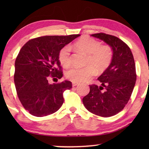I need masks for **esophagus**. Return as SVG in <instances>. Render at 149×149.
Wrapping results in <instances>:
<instances>
[{
    "instance_id": "1",
    "label": "esophagus",
    "mask_w": 149,
    "mask_h": 149,
    "mask_svg": "<svg viewBox=\"0 0 149 149\" xmlns=\"http://www.w3.org/2000/svg\"><path fill=\"white\" fill-rule=\"evenodd\" d=\"M79 82H72V86L73 87H75V86H77V85H79Z\"/></svg>"
}]
</instances>
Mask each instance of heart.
<instances>
[{
  "label": "heart",
  "instance_id": "heart-1",
  "mask_svg": "<svg viewBox=\"0 0 149 149\" xmlns=\"http://www.w3.org/2000/svg\"><path fill=\"white\" fill-rule=\"evenodd\" d=\"M74 47L86 56L85 65L86 66H72L66 72V77L73 82L86 81L96 71H102L109 66L113 57L112 49L89 36H83L74 43ZM60 64L64 67L70 64V47L66 45L62 48L58 54Z\"/></svg>",
  "mask_w": 149,
  "mask_h": 149
}]
</instances>
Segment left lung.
I'll list each match as a JSON object with an SVG mask.
<instances>
[{"instance_id": "left-lung-1", "label": "left lung", "mask_w": 149, "mask_h": 149, "mask_svg": "<svg viewBox=\"0 0 149 149\" xmlns=\"http://www.w3.org/2000/svg\"><path fill=\"white\" fill-rule=\"evenodd\" d=\"M111 47V64L97 79L100 85H89L90 91L83 98L85 107L100 117L119 113L131 97L136 81V66L132 53L123 40L104 33L91 34Z\"/></svg>"}]
</instances>
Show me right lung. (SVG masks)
<instances>
[{
    "label": "right lung",
    "instance_id": "obj_1",
    "mask_svg": "<svg viewBox=\"0 0 149 149\" xmlns=\"http://www.w3.org/2000/svg\"><path fill=\"white\" fill-rule=\"evenodd\" d=\"M80 36H45L30 40L20 49L15 62L16 91L26 111L36 117L56 113L64 102L63 93L72 88L64 81L50 84L49 76H63L58 54L62 48Z\"/></svg>",
    "mask_w": 149,
    "mask_h": 149
}]
</instances>
